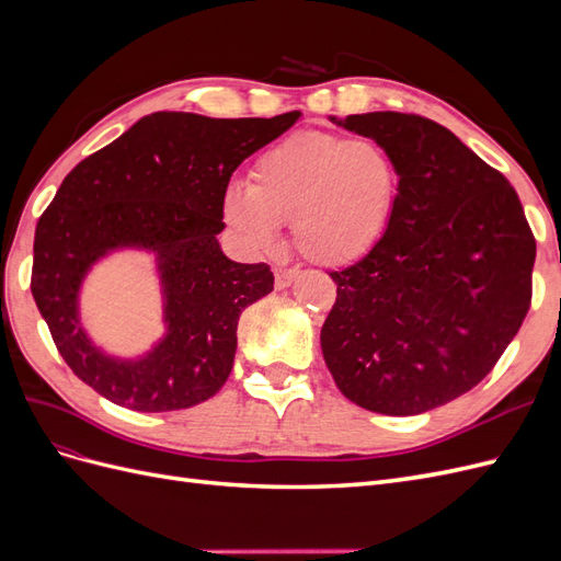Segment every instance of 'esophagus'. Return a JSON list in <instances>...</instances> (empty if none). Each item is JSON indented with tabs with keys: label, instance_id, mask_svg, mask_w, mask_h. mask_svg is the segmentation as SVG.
<instances>
[{
	"label": "esophagus",
	"instance_id": "34e87169",
	"mask_svg": "<svg viewBox=\"0 0 561 561\" xmlns=\"http://www.w3.org/2000/svg\"><path fill=\"white\" fill-rule=\"evenodd\" d=\"M299 276V268H285V266H278L276 268V287L278 290H285V287H290Z\"/></svg>",
	"mask_w": 561,
	"mask_h": 561
}]
</instances>
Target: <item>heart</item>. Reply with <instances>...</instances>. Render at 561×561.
Instances as JSON below:
<instances>
[{
	"label": "heart",
	"mask_w": 561,
	"mask_h": 561,
	"mask_svg": "<svg viewBox=\"0 0 561 561\" xmlns=\"http://www.w3.org/2000/svg\"><path fill=\"white\" fill-rule=\"evenodd\" d=\"M400 165L381 140L342 133H297L268 149L248 190L225 196L227 222L254 250H271L290 222L304 257L346 266L377 248L400 196Z\"/></svg>",
	"instance_id": "obj_1"
}]
</instances>
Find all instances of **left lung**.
<instances>
[{
  "instance_id": "obj_1",
  "label": "left lung",
  "mask_w": 561,
  "mask_h": 561,
  "mask_svg": "<svg viewBox=\"0 0 561 561\" xmlns=\"http://www.w3.org/2000/svg\"><path fill=\"white\" fill-rule=\"evenodd\" d=\"M400 165L393 219L360 262L332 271L320 346L363 410L414 416L478 386L531 307L536 239L513 184L426 116L351 114Z\"/></svg>"
}]
</instances>
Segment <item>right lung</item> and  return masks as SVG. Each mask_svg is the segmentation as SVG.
I'll return each instance as SVG.
<instances>
[{
	"label": "right lung",
	"mask_w": 561,
	"mask_h": 561,
	"mask_svg": "<svg viewBox=\"0 0 561 561\" xmlns=\"http://www.w3.org/2000/svg\"><path fill=\"white\" fill-rule=\"evenodd\" d=\"M301 112L210 118L154 112L72 168L35 231L32 297L62 360L100 396L135 412L186 410L231 375L245 307L274 290L268 264L225 257L231 173ZM158 252L169 334L142 362L100 354L78 325L76 295L90 264L114 247Z\"/></svg>",
	"instance_id": "right-lung-1"
}]
</instances>
